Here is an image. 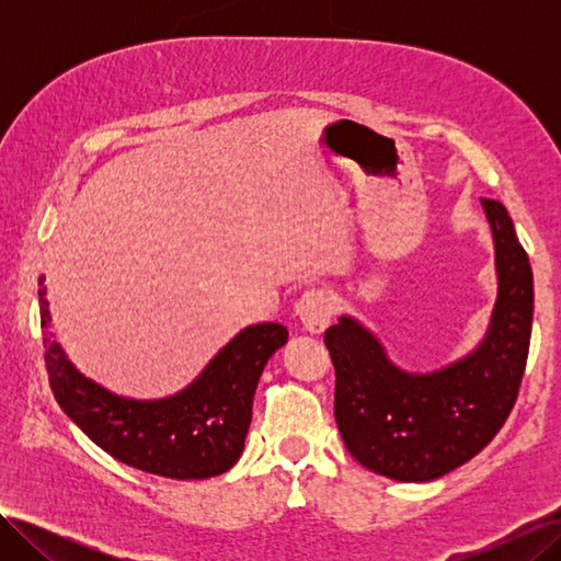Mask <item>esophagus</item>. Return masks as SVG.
Returning <instances> with one entry per match:
<instances>
[{"label":"esophagus","mask_w":561,"mask_h":561,"mask_svg":"<svg viewBox=\"0 0 561 561\" xmlns=\"http://www.w3.org/2000/svg\"><path fill=\"white\" fill-rule=\"evenodd\" d=\"M295 318L309 334H320L332 318V301L322 290H309L295 304Z\"/></svg>","instance_id":"esophagus-1"}]
</instances>
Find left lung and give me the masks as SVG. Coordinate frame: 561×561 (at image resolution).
I'll use <instances>...</instances> for the list:
<instances>
[{"label": "left lung", "instance_id": "1", "mask_svg": "<svg viewBox=\"0 0 561 561\" xmlns=\"http://www.w3.org/2000/svg\"><path fill=\"white\" fill-rule=\"evenodd\" d=\"M494 233L499 297L480 346L428 375L388 360L379 339L351 316L325 332L334 419L355 461L398 482H431L480 454L511 416L534 320V274L513 219L482 198Z\"/></svg>", "mask_w": 561, "mask_h": 561}]
</instances>
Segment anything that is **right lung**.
I'll list each match as a JSON object with an SVG mask.
<instances>
[{
    "mask_svg": "<svg viewBox=\"0 0 561 561\" xmlns=\"http://www.w3.org/2000/svg\"><path fill=\"white\" fill-rule=\"evenodd\" d=\"M44 280H39L42 285ZM46 287L39 290L44 360L50 390L77 426L116 461L171 480H206L227 472L245 447L252 398L266 360L287 342L278 322L236 334L178 396L130 400L77 371L54 334Z\"/></svg>",
    "mask_w": 561,
    "mask_h": 561,
    "instance_id": "right-lung-1",
    "label": "right lung"
}]
</instances>
